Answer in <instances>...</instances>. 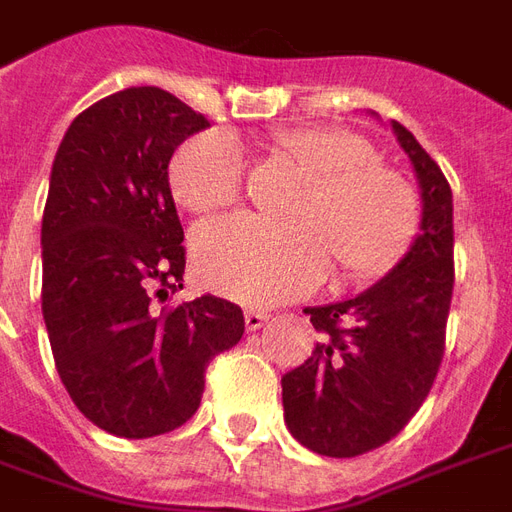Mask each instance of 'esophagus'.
Returning <instances> with one entry per match:
<instances>
[{
    "label": "esophagus",
    "instance_id": "34e87169",
    "mask_svg": "<svg viewBox=\"0 0 512 512\" xmlns=\"http://www.w3.org/2000/svg\"><path fill=\"white\" fill-rule=\"evenodd\" d=\"M268 317H271L268 312H260V309H249V312L244 314L246 331H257V328H263V325L268 323Z\"/></svg>",
    "mask_w": 512,
    "mask_h": 512
}]
</instances>
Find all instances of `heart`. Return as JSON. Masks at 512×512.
Here are the masks:
<instances>
[{"mask_svg": "<svg viewBox=\"0 0 512 512\" xmlns=\"http://www.w3.org/2000/svg\"><path fill=\"white\" fill-rule=\"evenodd\" d=\"M279 143L314 173L295 217L238 214L211 219L192 238L195 268L211 290L249 306H274L312 293L331 268L374 274L399 255L418 222V200L399 173L377 165L372 143L342 127H304ZM246 154L236 135L200 132L170 160V187L198 214L236 206Z\"/></svg>", "mask_w": 512, "mask_h": 512, "instance_id": "obj_1", "label": "heart"}]
</instances>
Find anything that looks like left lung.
Listing matches in <instances>:
<instances>
[{
  "label": "left lung",
  "mask_w": 512,
  "mask_h": 512,
  "mask_svg": "<svg viewBox=\"0 0 512 512\" xmlns=\"http://www.w3.org/2000/svg\"><path fill=\"white\" fill-rule=\"evenodd\" d=\"M393 132L418 173V238L377 285L306 309L323 342L282 377L287 429L320 456L352 458L391 442L426 401L445 355L456 276L453 192L415 135L399 121Z\"/></svg>",
  "instance_id": "obj_1"
}]
</instances>
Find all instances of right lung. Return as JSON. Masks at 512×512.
I'll use <instances>...</instances> for the list:
<instances>
[{
  "mask_svg": "<svg viewBox=\"0 0 512 512\" xmlns=\"http://www.w3.org/2000/svg\"><path fill=\"white\" fill-rule=\"evenodd\" d=\"M208 119L157 86L78 113L43 211V317L75 407L108 434L146 439L200 407L214 355L244 336L241 306L173 304L187 266L168 162Z\"/></svg>",
  "mask_w": 512,
  "mask_h": 512,
  "instance_id": "add662e5",
  "label": "right lung"
}]
</instances>
